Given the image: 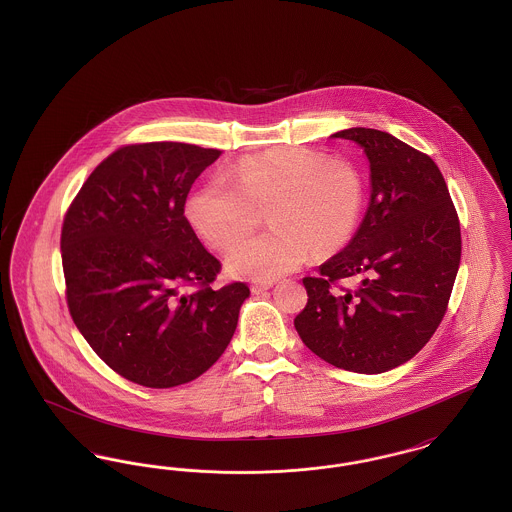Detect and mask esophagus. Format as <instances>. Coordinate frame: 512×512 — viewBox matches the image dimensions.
<instances>
[{"instance_id":"esophagus-1","label":"esophagus","mask_w":512,"mask_h":512,"mask_svg":"<svg viewBox=\"0 0 512 512\" xmlns=\"http://www.w3.org/2000/svg\"><path fill=\"white\" fill-rule=\"evenodd\" d=\"M272 288V282H253L251 284V292L253 293H263L265 290H270Z\"/></svg>"}]
</instances>
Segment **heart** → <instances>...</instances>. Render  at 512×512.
I'll return each mask as SVG.
<instances>
[{
    "label": "heart",
    "instance_id": "obj_1",
    "mask_svg": "<svg viewBox=\"0 0 512 512\" xmlns=\"http://www.w3.org/2000/svg\"><path fill=\"white\" fill-rule=\"evenodd\" d=\"M365 209V178L347 159L305 147H274L242 157L188 203L195 232L219 251L244 237L270 210L273 232L234 247L232 276L270 280L307 257H330L349 244Z\"/></svg>",
    "mask_w": 512,
    "mask_h": 512
}]
</instances>
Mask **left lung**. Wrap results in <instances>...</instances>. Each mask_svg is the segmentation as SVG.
<instances>
[{"label":"left lung","instance_id":"obj_1","mask_svg":"<svg viewBox=\"0 0 512 512\" xmlns=\"http://www.w3.org/2000/svg\"><path fill=\"white\" fill-rule=\"evenodd\" d=\"M332 136L365 149L370 205L349 245L303 278L309 299L293 324L326 363L380 374L438 330L461 263V224L430 155L374 128ZM347 277L362 282L351 291L340 286Z\"/></svg>","mask_w":512,"mask_h":512}]
</instances>
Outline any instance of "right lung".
<instances>
[{
    "label": "right lung",
    "mask_w": 512,
    "mask_h": 512,
    "mask_svg": "<svg viewBox=\"0 0 512 512\" xmlns=\"http://www.w3.org/2000/svg\"><path fill=\"white\" fill-rule=\"evenodd\" d=\"M220 153L182 142L119 147L65 213L69 313L99 359L134 384L192 382L236 332L249 288H213L220 261L184 215L195 178Z\"/></svg>",
    "instance_id": "obj_1"
}]
</instances>
